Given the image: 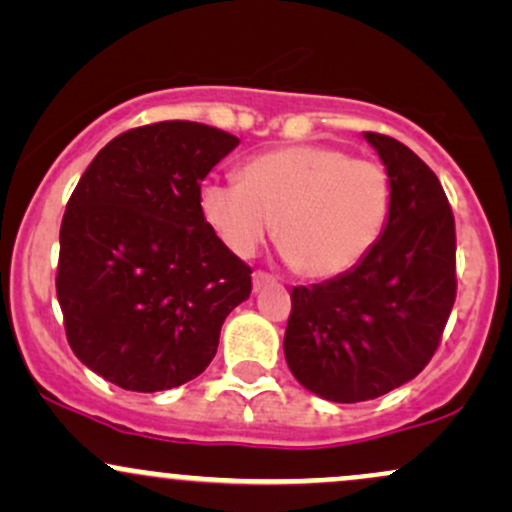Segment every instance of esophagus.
<instances>
[{
	"mask_svg": "<svg viewBox=\"0 0 512 512\" xmlns=\"http://www.w3.org/2000/svg\"><path fill=\"white\" fill-rule=\"evenodd\" d=\"M274 276L272 274H267V272H255L252 274V286H255V291H260V289H264V286H269V284H274Z\"/></svg>",
	"mask_w": 512,
	"mask_h": 512,
	"instance_id": "obj_1",
	"label": "esophagus"
}]
</instances>
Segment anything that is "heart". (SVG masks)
Returning <instances> with one entry per match:
<instances>
[{
    "label": "heart",
    "mask_w": 512,
    "mask_h": 512,
    "mask_svg": "<svg viewBox=\"0 0 512 512\" xmlns=\"http://www.w3.org/2000/svg\"><path fill=\"white\" fill-rule=\"evenodd\" d=\"M395 187L378 161L327 144H296L255 156L240 182L209 180L199 192L204 219L228 250L255 255L272 236L305 279L344 276L361 264L392 216Z\"/></svg>",
    "instance_id": "b5f03b06"
}]
</instances>
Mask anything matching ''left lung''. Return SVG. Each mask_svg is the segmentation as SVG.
Returning <instances> with one entry per match:
<instances>
[{
	"instance_id": "1",
	"label": "left lung",
	"mask_w": 512,
	"mask_h": 512,
	"mask_svg": "<svg viewBox=\"0 0 512 512\" xmlns=\"http://www.w3.org/2000/svg\"><path fill=\"white\" fill-rule=\"evenodd\" d=\"M395 187L385 236L354 272L296 286L284 354L303 387L366 402L416 378L438 351L457 296L455 216L414 151L366 132Z\"/></svg>"
}]
</instances>
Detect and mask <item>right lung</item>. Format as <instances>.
Wrapping results in <instances>:
<instances>
[{
    "instance_id": "add662e5",
    "label": "right lung",
    "mask_w": 512,
    "mask_h": 512,
    "mask_svg": "<svg viewBox=\"0 0 512 512\" xmlns=\"http://www.w3.org/2000/svg\"><path fill=\"white\" fill-rule=\"evenodd\" d=\"M238 137L190 120L134 127L98 151L60 228L57 301L81 363L134 392L197 378L252 269L199 207L202 180Z\"/></svg>"
}]
</instances>
